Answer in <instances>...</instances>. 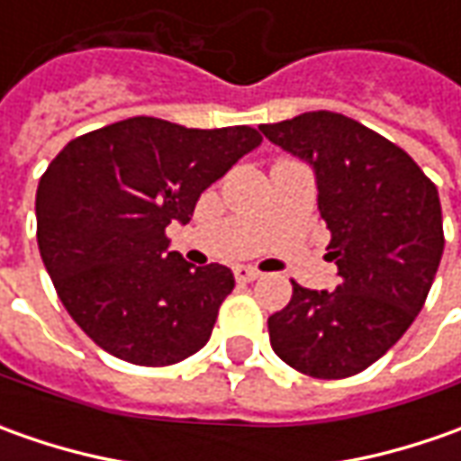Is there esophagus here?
Segmentation results:
<instances>
[{"mask_svg": "<svg viewBox=\"0 0 461 461\" xmlns=\"http://www.w3.org/2000/svg\"><path fill=\"white\" fill-rule=\"evenodd\" d=\"M233 275H236L239 282H254V279L261 276V272H258L257 267H236V269H233Z\"/></svg>", "mask_w": 461, "mask_h": 461, "instance_id": "obj_1", "label": "esophagus"}]
</instances>
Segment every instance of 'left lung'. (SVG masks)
<instances>
[{"instance_id":"8db88e82","label":"left lung","mask_w":461,"mask_h":461,"mask_svg":"<svg viewBox=\"0 0 461 461\" xmlns=\"http://www.w3.org/2000/svg\"><path fill=\"white\" fill-rule=\"evenodd\" d=\"M308 161L330 230L336 290L293 282V300L269 318L275 354L318 380H344L375 364L411 328L444 254L436 185L400 146L339 113H303L258 125Z\"/></svg>"}]
</instances>
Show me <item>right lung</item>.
Listing matches in <instances>:
<instances>
[{"label": "right lung", "mask_w": 461, "mask_h": 461, "mask_svg": "<svg viewBox=\"0 0 461 461\" xmlns=\"http://www.w3.org/2000/svg\"><path fill=\"white\" fill-rule=\"evenodd\" d=\"M261 143L257 128L128 117L74 138L35 194L38 249L63 308L122 362L168 366L200 351L236 279L168 251L207 186Z\"/></svg>", "instance_id": "obj_1"}]
</instances>
